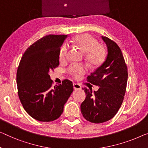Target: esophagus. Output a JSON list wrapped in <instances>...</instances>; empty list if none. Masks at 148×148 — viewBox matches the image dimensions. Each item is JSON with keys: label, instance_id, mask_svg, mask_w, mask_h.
I'll list each match as a JSON object with an SVG mask.
<instances>
[{"label": "esophagus", "instance_id": "34e87169", "mask_svg": "<svg viewBox=\"0 0 148 148\" xmlns=\"http://www.w3.org/2000/svg\"><path fill=\"white\" fill-rule=\"evenodd\" d=\"M73 88L74 90H80V89H81L82 87L80 84H78L74 83V84H73Z\"/></svg>", "mask_w": 148, "mask_h": 148}]
</instances>
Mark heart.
<instances>
[{
  "instance_id": "heart-1",
  "label": "heart",
  "mask_w": 148,
  "mask_h": 148,
  "mask_svg": "<svg viewBox=\"0 0 148 148\" xmlns=\"http://www.w3.org/2000/svg\"><path fill=\"white\" fill-rule=\"evenodd\" d=\"M72 42L84 54V58L90 64L98 66L103 60L106 56V50L102 45L98 44L97 40L89 34H80L74 36ZM67 47L62 46L59 53L60 60L67 56ZM86 71L83 66H73L70 67L69 72L75 78H78Z\"/></svg>"
}]
</instances>
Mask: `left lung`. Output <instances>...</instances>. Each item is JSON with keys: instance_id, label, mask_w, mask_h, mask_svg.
Masks as SVG:
<instances>
[{"instance_id": "obj_1", "label": "left lung", "mask_w": 148, "mask_h": 148, "mask_svg": "<svg viewBox=\"0 0 148 148\" xmlns=\"http://www.w3.org/2000/svg\"><path fill=\"white\" fill-rule=\"evenodd\" d=\"M102 38L107 46L106 58L87 78L99 88L94 92L83 88L86 98L80 106L84 118L95 123L107 122L116 115L123 100L127 81V66L120 47L107 37Z\"/></svg>"}]
</instances>
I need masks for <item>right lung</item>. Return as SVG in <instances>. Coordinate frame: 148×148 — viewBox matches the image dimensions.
Segmentation results:
<instances>
[{"instance_id":"obj_1","label":"right lung","mask_w":148,"mask_h":148,"mask_svg":"<svg viewBox=\"0 0 148 148\" xmlns=\"http://www.w3.org/2000/svg\"><path fill=\"white\" fill-rule=\"evenodd\" d=\"M67 35L50 34L26 49L16 72L19 99L24 109L35 120L51 122L62 114L73 92L69 80L52 87L49 72L59 65V53Z\"/></svg>"}]
</instances>
